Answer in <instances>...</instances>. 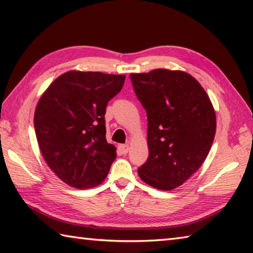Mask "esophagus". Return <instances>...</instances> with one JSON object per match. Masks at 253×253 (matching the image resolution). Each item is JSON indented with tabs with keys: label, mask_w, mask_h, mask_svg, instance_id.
<instances>
[{
	"label": "esophagus",
	"mask_w": 253,
	"mask_h": 253,
	"mask_svg": "<svg viewBox=\"0 0 253 253\" xmlns=\"http://www.w3.org/2000/svg\"><path fill=\"white\" fill-rule=\"evenodd\" d=\"M120 150H121L123 155H126V153H128V151H129V146H128V145H121Z\"/></svg>",
	"instance_id": "1"
}]
</instances>
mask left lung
<instances>
[{"instance_id": "left-lung-1", "label": "left lung", "mask_w": 253, "mask_h": 253, "mask_svg": "<svg viewBox=\"0 0 253 253\" xmlns=\"http://www.w3.org/2000/svg\"><path fill=\"white\" fill-rule=\"evenodd\" d=\"M133 91L147 112L149 157L140 179L158 190L182 185L205 161L216 115L204 88L189 73L156 69L131 73Z\"/></svg>"}]
</instances>
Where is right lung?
Wrapping results in <instances>:
<instances>
[{"mask_svg": "<svg viewBox=\"0 0 253 253\" xmlns=\"http://www.w3.org/2000/svg\"><path fill=\"white\" fill-rule=\"evenodd\" d=\"M125 76L69 71L39 100L34 125L44 161L59 179L77 189L101 184L116 159L106 141L107 103L121 92Z\"/></svg>", "mask_w": 253, "mask_h": 253, "instance_id": "right-lung-1", "label": "right lung"}]
</instances>
